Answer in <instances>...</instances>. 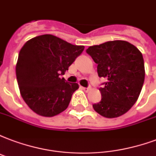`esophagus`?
<instances>
[{
	"label": "esophagus",
	"instance_id": "obj_1",
	"mask_svg": "<svg viewBox=\"0 0 156 156\" xmlns=\"http://www.w3.org/2000/svg\"><path fill=\"white\" fill-rule=\"evenodd\" d=\"M80 88H81V89H82L84 91H86V92H87V91H89L90 90V87H82V86H80Z\"/></svg>",
	"mask_w": 156,
	"mask_h": 156
}]
</instances>
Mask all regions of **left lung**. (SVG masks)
Here are the masks:
<instances>
[{
  "label": "left lung",
  "mask_w": 156,
  "mask_h": 156,
  "mask_svg": "<svg viewBox=\"0 0 156 156\" xmlns=\"http://www.w3.org/2000/svg\"><path fill=\"white\" fill-rule=\"evenodd\" d=\"M86 52L98 64L99 76L107 80L99 89L101 100L93 105L94 109L108 118L126 113L136 102L143 86L145 66L141 52L122 40L89 47Z\"/></svg>",
  "instance_id": "obj_1"
}]
</instances>
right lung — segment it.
I'll return each instance as SVG.
<instances>
[{"instance_id":"right-lung-1","label":"right lung","mask_w":156,"mask_h":156,"mask_svg":"<svg viewBox=\"0 0 156 156\" xmlns=\"http://www.w3.org/2000/svg\"><path fill=\"white\" fill-rule=\"evenodd\" d=\"M84 49L51 34L37 36L24 43L16 63V78L22 98L34 113L53 117L66 109L79 85L60 76Z\"/></svg>"}]
</instances>
